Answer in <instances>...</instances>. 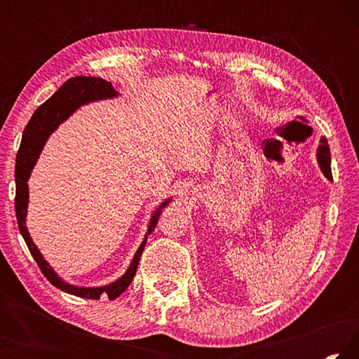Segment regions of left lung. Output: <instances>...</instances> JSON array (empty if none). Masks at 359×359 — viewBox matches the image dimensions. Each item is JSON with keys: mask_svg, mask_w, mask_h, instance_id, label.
I'll return each instance as SVG.
<instances>
[{"mask_svg": "<svg viewBox=\"0 0 359 359\" xmlns=\"http://www.w3.org/2000/svg\"><path fill=\"white\" fill-rule=\"evenodd\" d=\"M318 163H320V168L323 174L326 175L327 179H332V174H331V151H330V145H327V141L323 137L321 139V144L318 147Z\"/></svg>", "mask_w": 359, "mask_h": 359, "instance_id": "obj_1", "label": "left lung"}]
</instances>
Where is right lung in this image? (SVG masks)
<instances>
[{"mask_svg":"<svg viewBox=\"0 0 359 359\" xmlns=\"http://www.w3.org/2000/svg\"><path fill=\"white\" fill-rule=\"evenodd\" d=\"M117 95L112 83L107 81H102L100 77H90V76H77L71 77L66 81L62 87H60L50 98H48L44 104H41L36 109L33 117L29 118L28 125L25 126L22 136V144L17 154V165H15V217L17 223H19V229L25 239L29 253L33 255L36 263H38L39 269L46 278L50 282L53 287L60 288L65 293L74 294L79 297H87V299H100V296H107L109 299H115L118 297L123 291L130 287L133 278H135L139 259L144 252L145 242H147V236L155 229L158 218H160V212L165 205L169 203H163L160 205L154 217H151L149 231L145 234V239L136 252L135 258H133L128 271L125 272L123 277H120L117 282H114L107 287L100 288H79L72 287V285L63 282L55 272L52 271V267L47 264V261L42 258L38 247L33 244L29 233L25 226V217H27V205H28V185L27 182L32 174V169L34 166L36 160H38L39 151L42 145L47 141V137L50 136V133L57 128V126L65 121L69 115L76 111L79 106L85 104V102L95 101V100H104L112 98Z\"/></svg>","mask_w":359,"mask_h":359,"instance_id":"obj_1","label":"right lung"}]
</instances>
